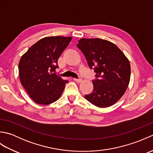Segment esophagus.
I'll return each mask as SVG.
<instances>
[{
  "mask_svg": "<svg viewBox=\"0 0 153 153\" xmlns=\"http://www.w3.org/2000/svg\"><path fill=\"white\" fill-rule=\"evenodd\" d=\"M74 80L75 81V82H76L77 83H81V82H82V79H76V78H74Z\"/></svg>",
  "mask_w": 153,
  "mask_h": 153,
  "instance_id": "obj_1",
  "label": "esophagus"
}]
</instances>
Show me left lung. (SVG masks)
<instances>
[{
  "instance_id": "1",
  "label": "left lung",
  "mask_w": 153,
  "mask_h": 153,
  "mask_svg": "<svg viewBox=\"0 0 153 153\" xmlns=\"http://www.w3.org/2000/svg\"><path fill=\"white\" fill-rule=\"evenodd\" d=\"M77 46L89 68H94L97 78L93 80L92 93L85 98L100 108L113 105L125 93L130 81L128 58L115 44L102 39H81Z\"/></svg>"
}]
</instances>
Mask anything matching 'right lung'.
I'll return each instance as SVG.
<instances>
[{"label":"right lung","instance_id":"obj_1","mask_svg":"<svg viewBox=\"0 0 153 153\" xmlns=\"http://www.w3.org/2000/svg\"><path fill=\"white\" fill-rule=\"evenodd\" d=\"M72 37H47L29 48L19 60V75L22 86L30 98L39 105L56 101L62 94L68 80L54 73L57 62Z\"/></svg>","mask_w":153,"mask_h":153}]
</instances>
